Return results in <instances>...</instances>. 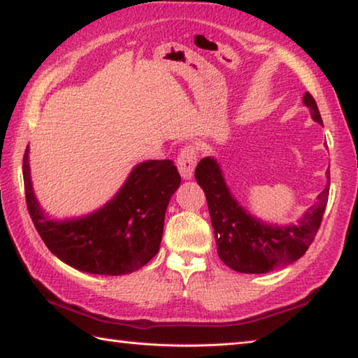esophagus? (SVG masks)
Returning <instances> with one entry per match:
<instances>
[{
	"instance_id": "obj_1",
	"label": "esophagus",
	"mask_w": 358,
	"mask_h": 358,
	"mask_svg": "<svg viewBox=\"0 0 358 358\" xmlns=\"http://www.w3.org/2000/svg\"><path fill=\"white\" fill-rule=\"evenodd\" d=\"M197 162V148L192 145L181 148L177 157V167L185 180H189L194 173V167Z\"/></svg>"
}]
</instances>
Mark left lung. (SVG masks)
<instances>
[{
  "instance_id": "obj_1",
  "label": "left lung",
  "mask_w": 358,
  "mask_h": 358,
  "mask_svg": "<svg viewBox=\"0 0 358 358\" xmlns=\"http://www.w3.org/2000/svg\"><path fill=\"white\" fill-rule=\"evenodd\" d=\"M303 102L310 107L313 120L322 124L313 96L305 93ZM194 177L207 197L217 256L227 266L240 273H268L299 260L316 237L329 202L327 185L317 196V202L306 211L296 226L271 227L254 220L240 207L224 183L221 169L213 157L201 159ZM327 178L330 181L329 171Z\"/></svg>"
}]
</instances>
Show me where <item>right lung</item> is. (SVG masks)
<instances>
[{
    "label": "right lung",
    "instance_id": "right-lung-1",
    "mask_svg": "<svg viewBox=\"0 0 358 358\" xmlns=\"http://www.w3.org/2000/svg\"><path fill=\"white\" fill-rule=\"evenodd\" d=\"M27 208L45 246L77 270L94 275H128L159 251L164 216L181 177L171 159L147 161L131 172L104 208L82 220H47L29 180L28 148L23 156Z\"/></svg>",
    "mask_w": 358,
    "mask_h": 358
}]
</instances>
